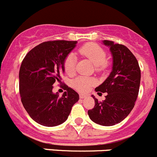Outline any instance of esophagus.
<instances>
[{"label": "esophagus", "instance_id": "esophagus-1", "mask_svg": "<svg viewBox=\"0 0 157 157\" xmlns=\"http://www.w3.org/2000/svg\"><path fill=\"white\" fill-rule=\"evenodd\" d=\"M86 97V95H84V94H80V95H79V98H80V99H83V98H85Z\"/></svg>", "mask_w": 157, "mask_h": 157}]
</instances>
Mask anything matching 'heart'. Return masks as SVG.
Returning a JSON list of instances; mask_svg holds the SVG:
<instances>
[{"mask_svg": "<svg viewBox=\"0 0 157 157\" xmlns=\"http://www.w3.org/2000/svg\"><path fill=\"white\" fill-rule=\"evenodd\" d=\"M81 55L88 58L96 66V70L101 71L107 66L106 52L100 45L95 43H87L82 46L78 50ZM76 58L73 53L69 54L63 61V68L67 74L72 75L75 70ZM95 84V80L92 78L79 76L73 81L72 85L76 90L86 93L92 86Z\"/></svg>", "mask_w": 157, "mask_h": 157, "instance_id": "obj_1", "label": "heart"}]
</instances>
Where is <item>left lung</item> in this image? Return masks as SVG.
<instances>
[{
	"mask_svg": "<svg viewBox=\"0 0 157 157\" xmlns=\"http://www.w3.org/2000/svg\"><path fill=\"white\" fill-rule=\"evenodd\" d=\"M110 48L112 70L101 85L95 89L98 94L107 93L105 100L98 101L93 96L95 105L88 111L90 120L102 126H113L123 121L134 109L139 91L141 70L134 54L127 47L105 40Z\"/></svg>",
	"mask_w": 157,
	"mask_h": 157,
	"instance_id": "obj_1",
	"label": "left lung"
}]
</instances>
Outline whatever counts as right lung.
Segmentation results:
<instances>
[{
    "mask_svg": "<svg viewBox=\"0 0 157 157\" xmlns=\"http://www.w3.org/2000/svg\"><path fill=\"white\" fill-rule=\"evenodd\" d=\"M77 41H48L32 48L19 69V94L24 109L36 123L55 127L65 122L79 96L63 84L61 97L52 92L53 85L61 80L63 61Z\"/></svg>",
    "mask_w": 157,
    "mask_h": 157,
    "instance_id": "add662e5",
    "label": "right lung"
}]
</instances>
